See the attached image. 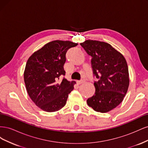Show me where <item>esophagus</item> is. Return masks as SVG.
I'll return each instance as SVG.
<instances>
[{
    "label": "esophagus",
    "instance_id": "34e87169",
    "mask_svg": "<svg viewBox=\"0 0 148 148\" xmlns=\"http://www.w3.org/2000/svg\"><path fill=\"white\" fill-rule=\"evenodd\" d=\"M83 82H84V81H83V79H82V80H78V81H77V83H78L79 84H82Z\"/></svg>",
    "mask_w": 148,
    "mask_h": 148
}]
</instances>
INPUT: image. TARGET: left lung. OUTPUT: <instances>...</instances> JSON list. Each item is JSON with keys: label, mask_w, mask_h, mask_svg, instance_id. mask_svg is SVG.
Returning <instances> with one entry per match:
<instances>
[{"label": "left lung", "mask_w": 148, "mask_h": 148, "mask_svg": "<svg viewBox=\"0 0 148 148\" xmlns=\"http://www.w3.org/2000/svg\"><path fill=\"white\" fill-rule=\"evenodd\" d=\"M92 57L95 93L87 100L88 105L98 112L114 109L123 100L129 86V73L126 59L110 44L96 40L80 43Z\"/></svg>", "instance_id": "8db88e82"}]
</instances>
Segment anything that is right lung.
Instances as JSON below:
<instances>
[{
  "label": "right lung",
  "mask_w": 148,
  "mask_h": 148,
  "mask_svg": "<svg viewBox=\"0 0 148 148\" xmlns=\"http://www.w3.org/2000/svg\"><path fill=\"white\" fill-rule=\"evenodd\" d=\"M77 45L69 41L56 40L45 44L28 59L24 71L26 91L41 110L52 112L66 104L76 82L60 78L65 75L64 65L66 51Z\"/></svg>",
  "instance_id": "right-lung-1"
}]
</instances>
